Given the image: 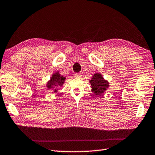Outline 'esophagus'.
<instances>
[{
  "label": "esophagus",
  "instance_id": "1",
  "mask_svg": "<svg viewBox=\"0 0 155 155\" xmlns=\"http://www.w3.org/2000/svg\"><path fill=\"white\" fill-rule=\"evenodd\" d=\"M74 77L77 78H81L82 77V74L81 73H75Z\"/></svg>",
  "mask_w": 155,
  "mask_h": 155
}]
</instances>
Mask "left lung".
<instances>
[{
  "mask_svg": "<svg viewBox=\"0 0 155 155\" xmlns=\"http://www.w3.org/2000/svg\"><path fill=\"white\" fill-rule=\"evenodd\" d=\"M91 84L93 92L98 95L104 93L109 87V83L107 81L104 80V77L99 73H96L93 76L92 79L90 81Z\"/></svg>",
  "mask_w": 155,
  "mask_h": 155,
  "instance_id": "obj_1",
  "label": "left lung"
}]
</instances>
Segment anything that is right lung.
Listing matches in <instances>:
<instances>
[{"instance_id":"add662e5","label":"right lung","mask_w":155,"mask_h":155,"mask_svg":"<svg viewBox=\"0 0 155 155\" xmlns=\"http://www.w3.org/2000/svg\"><path fill=\"white\" fill-rule=\"evenodd\" d=\"M64 79H65V78L63 77L62 76H60L58 72L54 73L52 77H51L50 81L48 82L47 84L48 88L50 89V88H52L53 86H58V85L61 86L63 84ZM54 92H56V89Z\"/></svg>"}]
</instances>
